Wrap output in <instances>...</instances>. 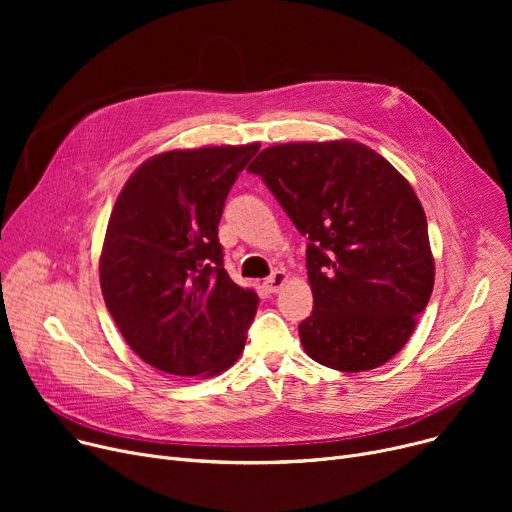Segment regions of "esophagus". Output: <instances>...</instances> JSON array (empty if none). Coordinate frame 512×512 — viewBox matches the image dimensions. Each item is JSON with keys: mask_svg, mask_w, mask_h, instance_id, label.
<instances>
[{"mask_svg": "<svg viewBox=\"0 0 512 512\" xmlns=\"http://www.w3.org/2000/svg\"><path fill=\"white\" fill-rule=\"evenodd\" d=\"M286 280H288L286 272L278 270V272H274L270 278H267V280L263 282V286H265V290H267V292H278V290L286 284Z\"/></svg>", "mask_w": 512, "mask_h": 512, "instance_id": "esophagus-1", "label": "esophagus"}]
</instances>
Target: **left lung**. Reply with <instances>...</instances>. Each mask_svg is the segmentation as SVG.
Segmentation results:
<instances>
[{
  "label": "left lung",
  "instance_id": "obj_1",
  "mask_svg": "<svg viewBox=\"0 0 512 512\" xmlns=\"http://www.w3.org/2000/svg\"><path fill=\"white\" fill-rule=\"evenodd\" d=\"M307 242L313 311L305 353L338 371L390 361L434 290L425 211L388 159L355 141L286 143L247 168Z\"/></svg>",
  "mask_w": 512,
  "mask_h": 512
}]
</instances>
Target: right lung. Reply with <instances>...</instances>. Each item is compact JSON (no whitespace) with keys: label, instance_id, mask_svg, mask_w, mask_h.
Segmentation results:
<instances>
[{"label":"right lung","instance_id":"right-lung-1","mask_svg":"<svg viewBox=\"0 0 512 512\" xmlns=\"http://www.w3.org/2000/svg\"><path fill=\"white\" fill-rule=\"evenodd\" d=\"M259 145L147 159L112 209L99 259L107 309L128 346L172 375H218L242 353L259 297L224 270L218 224Z\"/></svg>","mask_w":512,"mask_h":512}]
</instances>
